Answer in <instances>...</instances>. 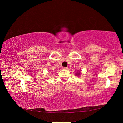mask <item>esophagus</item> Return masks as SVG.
<instances>
[{
  "label": "esophagus",
  "instance_id": "esophagus-1",
  "mask_svg": "<svg viewBox=\"0 0 123 123\" xmlns=\"http://www.w3.org/2000/svg\"><path fill=\"white\" fill-rule=\"evenodd\" d=\"M62 69H64V70H67V69H68V68L67 67H62Z\"/></svg>",
  "mask_w": 123,
  "mask_h": 123
}]
</instances>
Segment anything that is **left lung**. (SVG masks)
Returning a JSON list of instances; mask_svg holds the SVG:
<instances>
[{
	"mask_svg": "<svg viewBox=\"0 0 123 123\" xmlns=\"http://www.w3.org/2000/svg\"><path fill=\"white\" fill-rule=\"evenodd\" d=\"M80 74V72H79V73H76V75H79Z\"/></svg>",
	"mask_w": 123,
	"mask_h": 123,
	"instance_id": "8db88e82",
	"label": "left lung"
}]
</instances>
